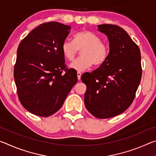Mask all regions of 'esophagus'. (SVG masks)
<instances>
[{"label":"esophagus","instance_id":"esophagus-1","mask_svg":"<svg viewBox=\"0 0 156 156\" xmlns=\"http://www.w3.org/2000/svg\"><path fill=\"white\" fill-rule=\"evenodd\" d=\"M77 76H78V79L79 80H80V77H81V73L80 72H77Z\"/></svg>","mask_w":156,"mask_h":156}]
</instances>
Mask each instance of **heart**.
<instances>
[{"label":"heart","instance_id":"1","mask_svg":"<svg viewBox=\"0 0 156 156\" xmlns=\"http://www.w3.org/2000/svg\"><path fill=\"white\" fill-rule=\"evenodd\" d=\"M73 41L65 40L61 46L62 55L69 61H73L80 50L81 57L70 65V67L79 72L88 69L94 64L100 66L106 61L109 48L96 34L89 30L80 31L74 34Z\"/></svg>","mask_w":156,"mask_h":156}]
</instances>
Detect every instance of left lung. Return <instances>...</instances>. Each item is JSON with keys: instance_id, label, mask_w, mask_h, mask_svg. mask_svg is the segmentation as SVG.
Listing matches in <instances>:
<instances>
[{"instance_id": "8db88e82", "label": "left lung", "mask_w": 156, "mask_h": 156, "mask_svg": "<svg viewBox=\"0 0 156 156\" xmlns=\"http://www.w3.org/2000/svg\"><path fill=\"white\" fill-rule=\"evenodd\" d=\"M98 30L107 36L109 54L106 61L81 80L86 84L84 105L98 118H109L123 113L133 101L142 77L138 46L122 28L99 25Z\"/></svg>"}]
</instances>
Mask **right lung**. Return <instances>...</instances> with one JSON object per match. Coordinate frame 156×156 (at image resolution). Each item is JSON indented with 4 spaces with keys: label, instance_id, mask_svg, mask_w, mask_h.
Returning <instances> with one entry per match:
<instances>
[{
    "label": "right lung",
    "instance_id": "obj_1",
    "mask_svg": "<svg viewBox=\"0 0 156 156\" xmlns=\"http://www.w3.org/2000/svg\"><path fill=\"white\" fill-rule=\"evenodd\" d=\"M70 30L58 22L43 23L18 45L14 69L18 96L33 114L48 117L58 112L77 83V72L66 68L61 51Z\"/></svg>",
    "mask_w": 156,
    "mask_h": 156
}]
</instances>
